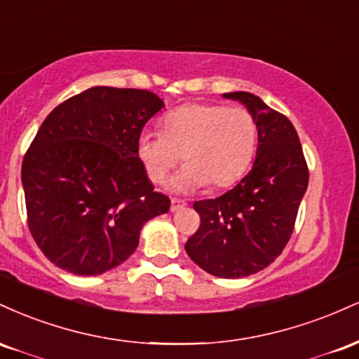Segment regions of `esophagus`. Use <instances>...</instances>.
<instances>
[{
	"instance_id": "esophagus-1",
	"label": "esophagus",
	"mask_w": 359,
	"mask_h": 359,
	"mask_svg": "<svg viewBox=\"0 0 359 359\" xmlns=\"http://www.w3.org/2000/svg\"><path fill=\"white\" fill-rule=\"evenodd\" d=\"M184 205H185V201L177 199V197H174V199H172V204H170V211H172V212L179 211V209H182Z\"/></svg>"
}]
</instances>
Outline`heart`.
Listing matches in <instances>:
<instances>
[{
	"mask_svg": "<svg viewBox=\"0 0 359 359\" xmlns=\"http://www.w3.org/2000/svg\"><path fill=\"white\" fill-rule=\"evenodd\" d=\"M258 147V123L246 108L216 102H189L163 118L162 131H143L137 155L148 179L163 185L184 158L177 191L233 187L253 162Z\"/></svg>",
	"mask_w": 359,
	"mask_h": 359,
	"instance_id": "obj_1",
	"label": "heart"
}]
</instances>
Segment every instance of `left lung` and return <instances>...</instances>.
Wrapping results in <instances>:
<instances>
[{
    "label": "left lung",
    "instance_id": "obj_1",
    "mask_svg": "<svg viewBox=\"0 0 359 359\" xmlns=\"http://www.w3.org/2000/svg\"><path fill=\"white\" fill-rule=\"evenodd\" d=\"M258 123L253 168L216 199L194 203L199 229L185 243L192 262L221 278H241L269 266L290 240L309 168L299 135L285 114L251 93H226Z\"/></svg>",
    "mask_w": 359,
    "mask_h": 359
}]
</instances>
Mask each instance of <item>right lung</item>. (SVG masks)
Masks as SVG:
<instances>
[{
  "mask_svg": "<svg viewBox=\"0 0 359 359\" xmlns=\"http://www.w3.org/2000/svg\"><path fill=\"white\" fill-rule=\"evenodd\" d=\"M163 108L147 89L96 86L60 102L23 156L27 222L53 265L101 275L137 250L140 229L165 214L137 155L143 126Z\"/></svg>",
  "mask_w": 359,
  "mask_h": 359,
  "instance_id": "add662e5",
  "label": "right lung"
}]
</instances>
